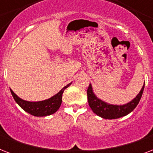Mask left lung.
Segmentation results:
<instances>
[{
    "mask_svg": "<svg viewBox=\"0 0 153 153\" xmlns=\"http://www.w3.org/2000/svg\"><path fill=\"white\" fill-rule=\"evenodd\" d=\"M145 88V83L137 95L132 101L125 105H112L101 100L94 93L92 85L90 84L87 89V99L91 109L98 116L105 119L120 118L128 114L135 109L140 102L143 91Z\"/></svg>",
    "mask_w": 153,
    "mask_h": 153,
    "instance_id": "1",
    "label": "left lung"
}]
</instances>
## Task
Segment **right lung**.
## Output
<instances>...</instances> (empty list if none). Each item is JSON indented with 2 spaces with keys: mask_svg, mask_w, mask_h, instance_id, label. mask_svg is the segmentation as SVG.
<instances>
[{
  "mask_svg": "<svg viewBox=\"0 0 153 153\" xmlns=\"http://www.w3.org/2000/svg\"><path fill=\"white\" fill-rule=\"evenodd\" d=\"M72 82L67 84V86H64L59 93L52 96L51 98L46 99V100L39 101V102H28V101L23 100L20 98H19L11 89L10 91L16 102L25 112H27V113L35 117H45L55 114V112L59 109V108L61 105V103H62V97L63 91Z\"/></svg>",
  "mask_w": 153,
  "mask_h": 153,
  "instance_id": "right-lung-1",
  "label": "right lung"
}]
</instances>
